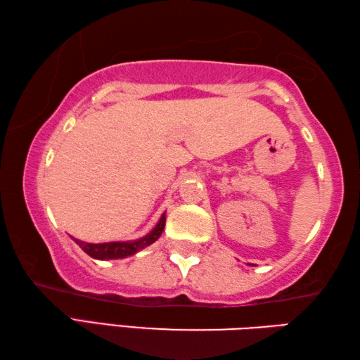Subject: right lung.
<instances>
[{"label":"right lung","instance_id":"1","mask_svg":"<svg viewBox=\"0 0 360 360\" xmlns=\"http://www.w3.org/2000/svg\"><path fill=\"white\" fill-rule=\"evenodd\" d=\"M164 226H166V213H162L160 221L155 226V229L142 238L131 242H107V243H86L74 238V242L85 251L88 256L94 257V259H122V257H128L136 255L137 251L143 250L153 242H156L160 236L162 234Z\"/></svg>","mask_w":360,"mask_h":360}]
</instances>
